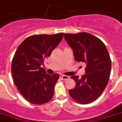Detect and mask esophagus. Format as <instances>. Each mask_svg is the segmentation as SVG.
Segmentation results:
<instances>
[{
    "label": "esophagus",
    "instance_id": "1",
    "mask_svg": "<svg viewBox=\"0 0 122 122\" xmlns=\"http://www.w3.org/2000/svg\"><path fill=\"white\" fill-rule=\"evenodd\" d=\"M60 78L62 80H67L69 78V77L67 76H65V75H61L60 76Z\"/></svg>",
    "mask_w": 122,
    "mask_h": 122
}]
</instances>
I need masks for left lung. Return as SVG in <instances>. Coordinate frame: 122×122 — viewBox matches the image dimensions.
<instances>
[{
  "label": "left lung",
  "mask_w": 122,
  "mask_h": 122,
  "mask_svg": "<svg viewBox=\"0 0 122 122\" xmlns=\"http://www.w3.org/2000/svg\"><path fill=\"white\" fill-rule=\"evenodd\" d=\"M64 38L73 50L75 60L86 64V74L71 77L76 85L69 90L70 96L80 104L92 103L100 96L109 82L112 66L109 52L99 38L89 33H64Z\"/></svg>",
  "instance_id": "obj_1"
}]
</instances>
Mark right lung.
I'll list each match as a JSON object with an SVG mask.
<instances>
[{
	"instance_id": "right-lung-1",
	"label": "right lung",
	"mask_w": 122,
	"mask_h": 122,
	"mask_svg": "<svg viewBox=\"0 0 122 122\" xmlns=\"http://www.w3.org/2000/svg\"><path fill=\"white\" fill-rule=\"evenodd\" d=\"M64 33L40 34L26 38L19 45L12 61V75L15 84L22 96L32 104L50 102L58 74L46 73L41 65L58 45Z\"/></svg>"
}]
</instances>
